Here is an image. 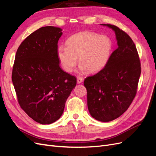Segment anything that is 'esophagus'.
<instances>
[{
	"instance_id": "34e87169",
	"label": "esophagus",
	"mask_w": 156,
	"mask_h": 156,
	"mask_svg": "<svg viewBox=\"0 0 156 156\" xmlns=\"http://www.w3.org/2000/svg\"><path fill=\"white\" fill-rule=\"evenodd\" d=\"M83 81V79L82 77H77V82L78 84L82 83Z\"/></svg>"
}]
</instances>
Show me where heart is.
Returning a JSON list of instances; mask_svg holds the SVG:
<instances>
[{
    "label": "heart",
    "mask_w": 156,
    "mask_h": 156,
    "mask_svg": "<svg viewBox=\"0 0 156 156\" xmlns=\"http://www.w3.org/2000/svg\"><path fill=\"white\" fill-rule=\"evenodd\" d=\"M66 46L58 47L57 56L63 69L68 73L72 72L76 66L77 57L81 72H100L107 64L112 49L109 37L90 31L71 36L66 41Z\"/></svg>",
    "instance_id": "heart-1"
}]
</instances>
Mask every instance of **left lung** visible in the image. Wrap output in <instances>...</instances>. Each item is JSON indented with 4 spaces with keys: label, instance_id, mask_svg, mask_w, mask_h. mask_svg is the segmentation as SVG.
I'll return each instance as SVG.
<instances>
[{
    "label": "left lung",
    "instance_id": "left-lung-1",
    "mask_svg": "<svg viewBox=\"0 0 156 156\" xmlns=\"http://www.w3.org/2000/svg\"><path fill=\"white\" fill-rule=\"evenodd\" d=\"M115 32L117 49L112 52L106 66L87 77L90 114L98 121L110 122L126 111L136 95L140 75V63L135 44L128 34L116 26L100 24Z\"/></svg>",
    "mask_w": 156,
    "mask_h": 156
}]
</instances>
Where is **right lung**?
I'll return each instance as SVG.
<instances>
[{"label": "right lung", "instance_id": "add662e5", "mask_svg": "<svg viewBox=\"0 0 156 156\" xmlns=\"http://www.w3.org/2000/svg\"><path fill=\"white\" fill-rule=\"evenodd\" d=\"M60 28L48 26L32 32L17 51L12 79L18 102L34 121L50 124L58 120L77 84L59 66Z\"/></svg>", "mask_w": 156, "mask_h": 156}]
</instances>
